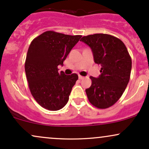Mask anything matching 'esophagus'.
Returning <instances> with one entry per match:
<instances>
[{
    "label": "esophagus",
    "instance_id": "34e87169",
    "mask_svg": "<svg viewBox=\"0 0 149 149\" xmlns=\"http://www.w3.org/2000/svg\"><path fill=\"white\" fill-rule=\"evenodd\" d=\"M78 78H79L80 80H83V78H84V77L82 76H80V75H79V76H78Z\"/></svg>",
    "mask_w": 149,
    "mask_h": 149
}]
</instances>
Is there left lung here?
<instances>
[{
  "label": "left lung",
  "mask_w": 149,
  "mask_h": 149,
  "mask_svg": "<svg viewBox=\"0 0 149 149\" xmlns=\"http://www.w3.org/2000/svg\"><path fill=\"white\" fill-rule=\"evenodd\" d=\"M94 60L100 64L99 78L90 76L92 85L85 90L89 102L98 109L111 107L120 98L129 83L132 59L123 42L113 36L96 33L83 36Z\"/></svg>",
  "instance_id": "1"
}]
</instances>
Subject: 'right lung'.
Masks as SVG:
<instances>
[{"label": "right lung", "mask_w": 149, "mask_h": 149, "mask_svg": "<svg viewBox=\"0 0 149 149\" xmlns=\"http://www.w3.org/2000/svg\"><path fill=\"white\" fill-rule=\"evenodd\" d=\"M80 35L70 36L47 31L31 42L25 61L29 88L35 100L45 109L57 111L67 104L78 75L58 72Z\"/></svg>", "instance_id": "right-lung-1"}]
</instances>
